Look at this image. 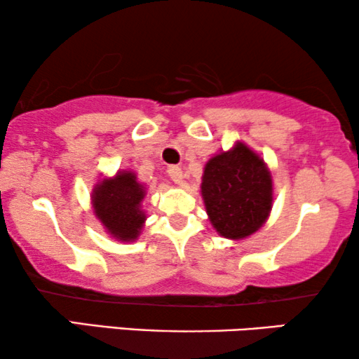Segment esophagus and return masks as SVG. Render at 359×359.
Segmentation results:
<instances>
[{
  "label": "esophagus",
  "mask_w": 359,
  "mask_h": 359,
  "mask_svg": "<svg viewBox=\"0 0 359 359\" xmlns=\"http://www.w3.org/2000/svg\"><path fill=\"white\" fill-rule=\"evenodd\" d=\"M168 176L171 178V181H173V183H176V184H183V170L180 168V166H175V165H171L170 168H168Z\"/></svg>",
  "instance_id": "esophagus-1"
}]
</instances>
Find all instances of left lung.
Listing matches in <instances>:
<instances>
[{
	"mask_svg": "<svg viewBox=\"0 0 359 359\" xmlns=\"http://www.w3.org/2000/svg\"><path fill=\"white\" fill-rule=\"evenodd\" d=\"M201 193L214 229L225 238L240 240L266 222L273 204L271 173L263 158L237 142L205 163Z\"/></svg>",
	"mask_w": 359,
	"mask_h": 359,
	"instance_id": "left-lung-1",
	"label": "left lung"
}]
</instances>
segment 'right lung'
Returning <instances> with one entry per match:
<instances>
[{
  "label": "right lung",
  "mask_w": 359,
  "mask_h": 359,
  "mask_svg": "<svg viewBox=\"0 0 359 359\" xmlns=\"http://www.w3.org/2000/svg\"><path fill=\"white\" fill-rule=\"evenodd\" d=\"M145 198V186L137 181L135 173L119 171L114 178L102 180L93 189V208L107 233L121 242H132L140 235L145 212L140 208Z\"/></svg>",
  "instance_id": "add662e5"
}]
</instances>
